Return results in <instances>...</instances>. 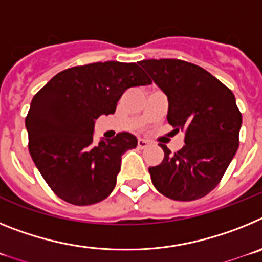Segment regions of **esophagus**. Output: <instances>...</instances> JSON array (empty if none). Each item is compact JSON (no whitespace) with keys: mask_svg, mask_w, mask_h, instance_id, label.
Listing matches in <instances>:
<instances>
[{"mask_svg":"<svg viewBox=\"0 0 262 262\" xmlns=\"http://www.w3.org/2000/svg\"><path fill=\"white\" fill-rule=\"evenodd\" d=\"M148 145H149V142H148V140H145V139H139L138 140V147L140 148V149H143V148H147Z\"/></svg>","mask_w":262,"mask_h":262,"instance_id":"1","label":"esophagus"}]
</instances>
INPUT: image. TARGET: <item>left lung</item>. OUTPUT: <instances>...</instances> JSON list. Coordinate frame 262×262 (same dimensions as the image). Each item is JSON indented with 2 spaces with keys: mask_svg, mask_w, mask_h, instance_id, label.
I'll return each instance as SVG.
<instances>
[{
  "mask_svg": "<svg viewBox=\"0 0 262 262\" xmlns=\"http://www.w3.org/2000/svg\"><path fill=\"white\" fill-rule=\"evenodd\" d=\"M168 97V122L185 133L180 151H164L148 169L152 184L174 201H195L221 182L239 148L242 113L233 93L201 67L177 59L139 61Z\"/></svg>",
  "mask_w": 262,
  "mask_h": 262,
  "instance_id": "1",
  "label": "left lung"
}]
</instances>
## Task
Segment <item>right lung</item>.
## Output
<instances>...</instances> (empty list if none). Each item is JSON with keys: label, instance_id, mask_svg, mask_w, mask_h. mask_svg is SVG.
I'll return each instance as SVG.
<instances>
[{"label": "right lung", "instance_id": "1", "mask_svg": "<svg viewBox=\"0 0 262 262\" xmlns=\"http://www.w3.org/2000/svg\"><path fill=\"white\" fill-rule=\"evenodd\" d=\"M151 82L135 62H93L60 72L34 96L26 117L29 151L59 198L88 206L114 190L122 155L138 139L119 133L94 144V122L114 114L127 89Z\"/></svg>", "mask_w": 262, "mask_h": 262}]
</instances>
